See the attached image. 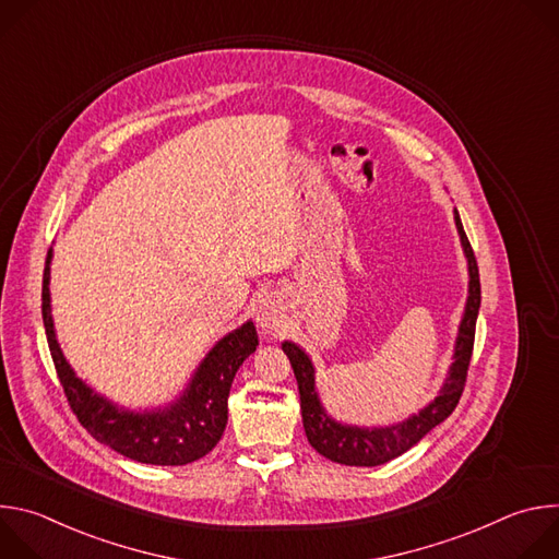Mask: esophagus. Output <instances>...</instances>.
<instances>
[{
  "mask_svg": "<svg viewBox=\"0 0 559 559\" xmlns=\"http://www.w3.org/2000/svg\"><path fill=\"white\" fill-rule=\"evenodd\" d=\"M257 325L265 332V334H278L285 325V316L278 307V302L265 298L259 302L257 307Z\"/></svg>",
  "mask_w": 559,
  "mask_h": 559,
  "instance_id": "34e87169",
  "label": "esophagus"
}]
</instances>
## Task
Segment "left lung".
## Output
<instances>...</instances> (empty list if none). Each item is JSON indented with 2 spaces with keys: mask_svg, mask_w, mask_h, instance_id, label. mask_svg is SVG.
Returning <instances> with one entry per match:
<instances>
[{
  "mask_svg": "<svg viewBox=\"0 0 559 559\" xmlns=\"http://www.w3.org/2000/svg\"><path fill=\"white\" fill-rule=\"evenodd\" d=\"M455 227L460 231V241L468 261V298H466L464 318L460 323V332L455 341V354H453L455 360L451 365L449 378L436 401L429 407H425L418 416H412L401 425H391L384 429H360V427H347L332 420L325 414L321 401H318L311 360L294 343H283V352L287 354L298 382L302 427H305L307 440L318 453L330 457L332 462L347 464V466L384 464L397 455H403L414 444H418L436 425L447 420L457 407L460 395L464 391V382H466L471 354H473L477 309H480V272H477V261L468 238L464 234L457 210H455Z\"/></svg>",
  "mask_w": 559,
  "mask_h": 559,
  "instance_id": "1",
  "label": "left lung"
}]
</instances>
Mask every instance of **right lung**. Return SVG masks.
I'll return each instance as SVG.
<instances>
[{
    "mask_svg": "<svg viewBox=\"0 0 559 559\" xmlns=\"http://www.w3.org/2000/svg\"><path fill=\"white\" fill-rule=\"evenodd\" d=\"M50 259L52 252L48 250L41 283V316L50 356L76 420L95 440L143 464L181 466L207 455L218 444L227 425L231 380L243 360L257 352L259 334L254 323H246L216 343L175 405L168 409L132 414L104 401L79 380L66 362L55 338L50 316Z\"/></svg>",
    "mask_w": 559,
    "mask_h": 559,
    "instance_id": "right-lung-1",
    "label": "right lung"
}]
</instances>
